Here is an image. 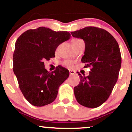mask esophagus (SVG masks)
<instances>
[{
	"instance_id": "esophagus-1",
	"label": "esophagus",
	"mask_w": 132,
	"mask_h": 132,
	"mask_svg": "<svg viewBox=\"0 0 132 132\" xmlns=\"http://www.w3.org/2000/svg\"><path fill=\"white\" fill-rule=\"evenodd\" d=\"M69 74L70 75H73L75 74V72L73 70H69Z\"/></svg>"
}]
</instances>
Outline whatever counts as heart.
Returning a JSON list of instances; mask_svg holds the SVG:
<instances>
[{"instance_id":"heart-1","label":"heart","mask_w":132,"mask_h":132,"mask_svg":"<svg viewBox=\"0 0 132 132\" xmlns=\"http://www.w3.org/2000/svg\"><path fill=\"white\" fill-rule=\"evenodd\" d=\"M79 40H79V39H73V40H71V43H75V42H78V41H79ZM64 64L69 68H72V67H73V66H74L73 63H72L71 61H70V60H66V61H65Z\"/></svg>"}]
</instances>
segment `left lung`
Masks as SVG:
<instances>
[{
  "label": "left lung",
  "instance_id": "8db88e82",
  "mask_svg": "<svg viewBox=\"0 0 132 132\" xmlns=\"http://www.w3.org/2000/svg\"><path fill=\"white\" fill-rule=\"evenodd\" d=\"M71 33L84 41L81 61L85 67H91L88 76L78 74L80 82L74 88L75 97L81 105L95 108L108 99L117 81L122 63L119 44L110 33L97 27H87Z\"/></svg>",
  "mask_w": 132,
  "mask_h": 132
}]
</instances>
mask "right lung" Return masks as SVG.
Wrapping results in <instances>:
<instances>
[{
    "mask_svg": "<svg viewBox=\"0 0 132 132\" xmlns=\"http://www.w3.org/2000/svg\"><path fill=\"white\" fill-rule=\"evenodd\" d=\"M70 37L68 31L42 27L27 30L16 40L13 72L23 95L31 105L42 107L53 102L59 87L69 77V71L61 66L48 72L43 61L54 57L57 47Z\"/></svg>",
    "mask_w": 132,
    "mask_h": 132,
    "instance_id": "add662e5",
    "label": "right lung"
}]
</instances>
